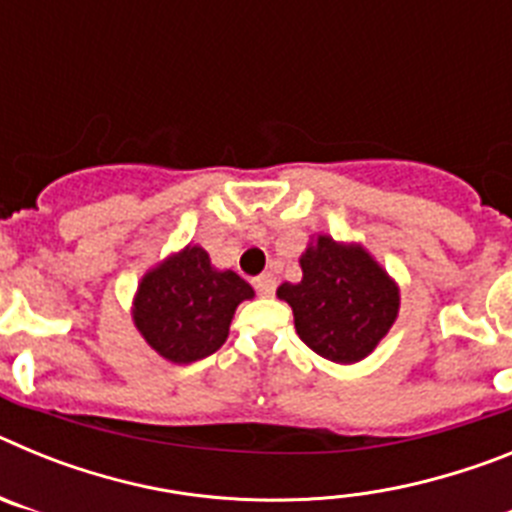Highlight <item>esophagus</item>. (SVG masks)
Here are the masks:
<instances>
[{
    "label": "esophagus",
    "instance_id": "1",
    "mask_svg": "<svg viewBox=\"0 0 512 512\" xmlns=\"http://www.w3.org/2000/svg\"><path fill=\"white\" fill-rule=\"evenodd\" d=\"M253 287L259 292L261 297H271L274 295V289H277V279L271 277V274H261V277L253 279Z\"/></svg>",
    "mask_w": 512,
    "mask_h": 512
}]
</instances>
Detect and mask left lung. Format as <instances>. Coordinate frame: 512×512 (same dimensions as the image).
Wrapping results in <instances>:
<instances>
[{
    "instance_id": "1",
    "label": "left lung",
    "mask_w": 512,
    "mask_h": 512,
    "mask_svg": "<svg viewBox=\"0 0 512 512\" xmlns=\"http://www.w3.org/2000/svg\"><path fill=\"white\" fill-rule=\"evenodd\" d=\"M302 282H284L277 295L295 312L297 336L318 356L354 364L369 356L397 318L400 295L382 266L359 246L328 235L300 259Z\"/></svg>"
}]
</instances>
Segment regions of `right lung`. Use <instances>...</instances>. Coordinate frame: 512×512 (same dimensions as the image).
<instances>
[{
    "label": "right lung",
    "mask_w": 512,
    "mask_h": 512,
    "mask_svg": "<svg viewBox=\"0 0 512 512\" xmlns=\"http://www.w3.org/2000/svg\"><path fill=\"white\" fill-rule=\"evenodd\" d=\"M251 297L235 271H215L205 248L187 246L143 277L133 318L164 359L192 364L223 346L235 307Z\"/></svg>",
    "instance_id": "obj_1"
}]
</instances>
